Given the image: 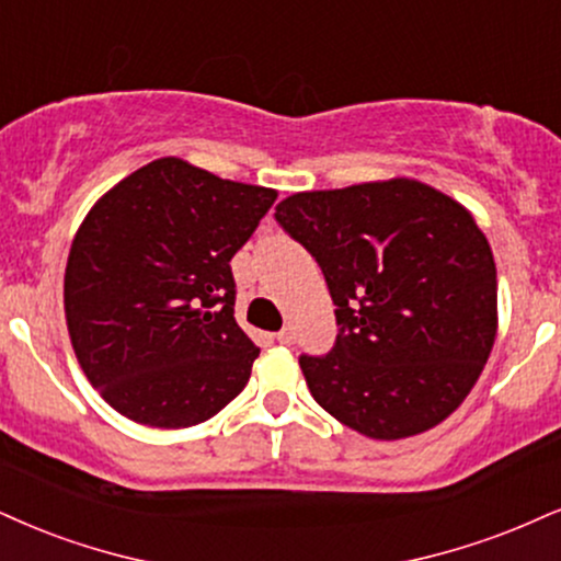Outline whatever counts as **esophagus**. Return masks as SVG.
I'll list each match as a JSON object with an SVG mask.
<instances>
[{
  "label": "esophagus",
  "instance_id": "obj_1",
  "mask_svg": "<svg viewBox=\"0 0 561 561\" xmlns=\"http://www.w3.org/2000/svg\"><path fill=\"white\" fill-rule=\"evenodd\" d=\"M294 330L291 328H283L280 333H278V343H283V345H291L294 343Z\"/></svg>",
  "mask_w": 561,
  "mask_h": 561
}]
</instances>
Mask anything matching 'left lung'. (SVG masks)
Returning a JSON list of instances; mask_svg holds the SVG:
<instances>
[{"instance_id": "obj_1", "label": "left lung", "mask_w": 561, "mask_h": 561, "mask_svg": "<svg viewBox=\"0 0 561 561\" xmlns=\"http://www.w3.org/2000/svg\"><path fill=\"white\" fill-rule=\"evenodd\" d=\"M275 220L317 260L337 307L333 351L299 358L317 403L369 439L442 424L496 337L494 254L471 210L396 176L296 192Z\"/></svg>"}]
</instances>
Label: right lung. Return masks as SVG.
Returning a JSON list of instances; mask_svg holds the SVG:
<instances>
[{
  "label": "right lung",
  "instance_id": "1",
  "mask_svg": "<svg viewBox=\"0 0 561 561\" xmlns=\"http://www.w3.org/2000/svg\"><path fill=\"white\" fill-rule=\"evenodd\" d=\"M278 192L158 158L90 207L65 270L88 382L137 424L184 428L244 390L260 348L233 320L231 257Z\"/></svg>",
  "mask_w": 561,
  "mask_h": 561
}]
</instances>
